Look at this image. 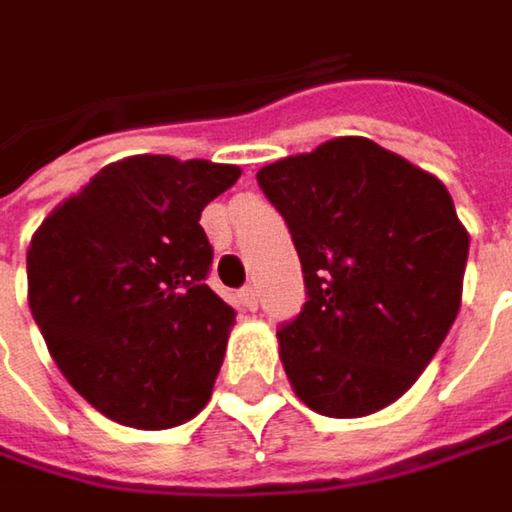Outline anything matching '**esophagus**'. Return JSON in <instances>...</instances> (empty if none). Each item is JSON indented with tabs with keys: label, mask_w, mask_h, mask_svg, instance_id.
I'll return each instance as SVG.
<instances>
[{
	"label": "esophagus",
	"mask_w": 512,
	"mask_h": 512,
	"mask_svg": "<svg viewBox=\"0 0 512 512\" xmlns=\"http://www.w3.org/2000/svg\"><path fill=\"white\" fill-rule=\"evenodd\" d=\"M241 303H244L250 311H256V306H259V297H256V288H253V285L241 288Z\"/></svg>",
	"instance_id": "obj_1"
}]
</instances>
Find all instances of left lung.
Masks as SVG:
<instances>
[{
  "label": "left lung",
  "instance_id": "1",
  "mask_svg": "<svg viewBox=\"0 0 512 512\" xmlns=\"http://www.w3.org/2000/svg\"><path fill=\"white\" fill-rule=\"evenodd\" d=\"M256 180L291 230L309 291L276 332L291 390L335 420L393 405L460 309L469 233L449 189L364 136L262 165Z\"/></svg>",
  "mask_w": 512,
  "mask_h": 512
}]
</instances>
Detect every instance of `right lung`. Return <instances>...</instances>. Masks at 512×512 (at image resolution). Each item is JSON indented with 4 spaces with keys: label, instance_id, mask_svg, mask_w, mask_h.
<instances>
[{
    "label": "right lung",
    "instance_id": "obj_1",
    "mask_svg": "<svg viewBox=\"0 0 512 512\" xmlns=\"http://www.w3.org/2000/svg\"><path fill=\"white\" fill-rule=\"evenodd\" d=\"M238 165L133 154L34 230L28 306L60 373L107 420L163 431L212 396L236 311L203 276L201 212Z\"/></svg>",
    "mask_w": 512,
    "mask_h": 512
}]
</instances>
